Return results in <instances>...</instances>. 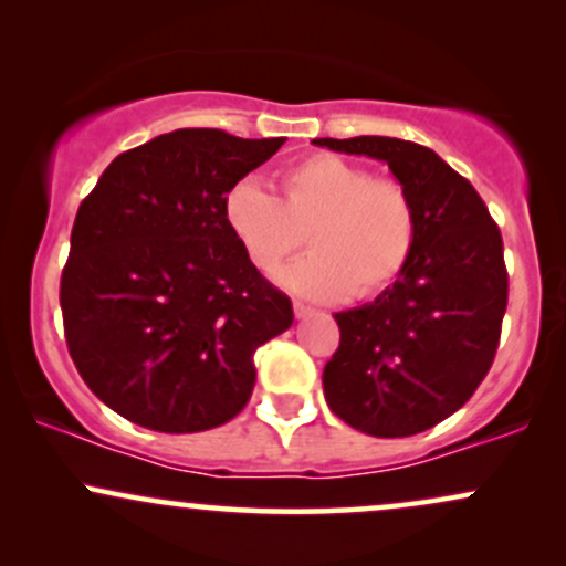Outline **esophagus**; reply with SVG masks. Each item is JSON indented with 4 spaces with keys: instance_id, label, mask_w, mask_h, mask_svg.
Masks as SVG:
<instances>
[{
    "instance_id": "1",
    "label": "esophagus",
    "mask_w": 566,
    "mask_h": 566,
    "mask_svg": "<svg viewBox=\"0 0 566 566\" xmlns=\"http://www.w3.org/2000/svg\"><path fill=\"white\" fill-rule=\"evenodd\" d=\"M292 311H295V319H308V316H314V308H311V305H303V303L292 305Z\"/></svg>"
}]
</instances>
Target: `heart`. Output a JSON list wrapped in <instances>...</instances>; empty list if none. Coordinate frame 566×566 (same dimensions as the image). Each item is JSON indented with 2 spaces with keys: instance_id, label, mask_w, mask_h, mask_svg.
Masks as SVG:
<instances>
[{
  "instance_id": "b5f03b06",
  "label": "heart",
  "mask_w": 566,
  "mask_h": 566,
  "mask_svg": "<svg viewBox=\"0 0 566 566\" xmlns=\"http://www.w3.org/2000/svg\"><path fill=\"white\" fill-rule=\"evenodd\" d=\"M282 199L244 178L223 197L226 229L247 261L271 274L308 239L311 255L279 274V284L308 301L375 297L405 274L418 242V210L396 180L365 167L311 154L279 178Z\"/></svg>"
}]
</instances>
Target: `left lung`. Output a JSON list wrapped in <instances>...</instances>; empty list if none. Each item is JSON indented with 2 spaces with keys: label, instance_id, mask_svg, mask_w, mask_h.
<instances>
[{
  "label": "left lung",
  "instance_id": "obj_1",
  "mask_svg": "<svg viewBox=\"0 0 566 566\" xmlns=\"http://www.w3.org/2000/svg\"><path fill=\"white\" fill-rule=\"evenodd\" d=\"M314 143L386 161L418 210L405 274L335 314L340 346L324 367V399L369 437L428 431L471 399L495 359L509 303L503 239L476 188L431 148L382 135Z\"/></svg>",
  "mask_w": 566,
  "mask_h": 566
}]
</instances>
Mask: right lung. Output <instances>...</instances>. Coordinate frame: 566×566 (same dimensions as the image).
Returning <instances> with one entry per match:
<instances>
[{
	"label": "right lung",
	"mask_w": 566,
	"mask_h": 566,
	"mask_svg": "<svg viewBox=\"0 0 566 566\" xmlns=\"http://www.w3.org/2000/svg\"><path fill=\"white\" fill-rule=\"evenodd\" d=\"M284 140L175 129L119 154L80 205L61 276L66 343L90 391L129 423H229L250 401L255 350L290 329V297L223 220L226 191Z\"/></svg>",
	"instance_id": "obj_1"
}]
</instances>
